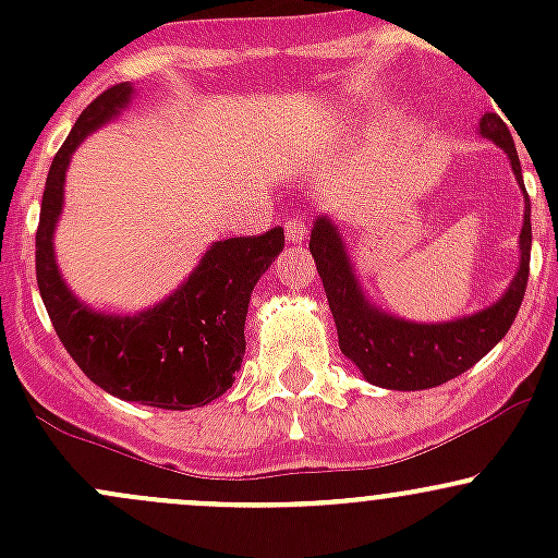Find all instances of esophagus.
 Returning a JSON list of instances; mask_svg holds the SVG:
<instances>
[{
  "instance_id": "1",
  "label": "esophagus",
  "mask_w": 558,
  "mask_h": 558,
  "mask_svg": "<svg viewBox=\"0 0 558 558\" xmlns=\"http://www.w3.org/2000/svg\"><path fill=\"white\" fill-rule=\"evenodd\" d=\"M305 238H307V223L302 221V218H291V221L286 223V240H289V243H302Z\"/></svg>"
}]
</instances>
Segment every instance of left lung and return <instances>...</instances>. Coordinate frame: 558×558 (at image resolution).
<instances>
[{"label": "left lung", "instance_id": "1", "mask_svg": "<svg viewBox=\"0 0 558 558\" xmlns=\"http://www.w3.org/2000/svg\"><path fill=\"white\" fill-rule=\"evenodd\" d=\"M481 134L497 143L510 156L521 189V161L508 123L488 112L481 121ZM526 191V189H523ZM529 196L521 229V267L510 289L497 305L486 311L451 320V324H413L375 311L364 302L356 278L351 272L340 234L326 218H318L311 234V253L315 258L326 300L337 324L340 348L369 384L393 391H421L466 373L481 362L513 326L523 302L529 280V251H532V221H529Z\"/></svg>", "mask_w": 558, "mask_h": 558}]
</instances>
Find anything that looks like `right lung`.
<instances>
[{
	"mask_svg": "<svg viewBox=\"0 0 558 558\" xmlns=\"http://www.w3.org/2000/svg\"><path fill=\"white\" fill-rule=\"evenodd\" d=\"M132 97L129 83L107 88L72 126L50 165L35 238L37 286L61 345L88 380L118 399L161 410H191L232 386L245 353L251 291L283 251V229L221 240L167 302L134 318L88 311L66 291L53 258V227L64 199L70 156L88 132Z\"/></svg>",
	"mask_w": 558,
	"mask_h": 558,
	"instance_id": "obj_1",
	"label": "right lung"
}]
</instances>
